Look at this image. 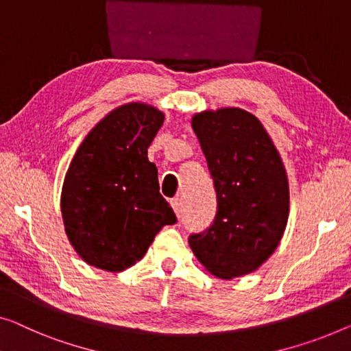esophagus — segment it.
Wrapping results in <instances>:
<instances>
[{
    "label": "esophagus",
    "mask_w": 351,
    "mask_h": 351,
    "mask_svg": "<svg viewBox=\"0 0 351 351\" xmlns=\"http://www.w3.org/2000/svg\"><path fill=\"white\" fill-rule=\"evenodd\" d=\"M170 205H171V208H173V211H175L176 216H180V213H181V206H182L181 198H180V197L171 198V200H170Z\"/></svg>",
    "instance_id": "1"
}]
</instances>
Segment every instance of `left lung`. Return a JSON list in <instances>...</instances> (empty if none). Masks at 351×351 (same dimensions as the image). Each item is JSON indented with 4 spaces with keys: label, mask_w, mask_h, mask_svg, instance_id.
I'll use <instances>...</instances> for the list:
<instances>
[{
    "label": "left lung",
    "mask_w": 351,
    "mask_h": 351,
    "mask_svg": "<svg viewBox=\"0 0 351 351\" xmlns=\"http://www.w3.org/2000/svg\"><path fill=\"white\" fill-rule=\"evenodd\" d=\"M217 193V213L191 234L197 260L219 279L254 273L284 237L290 213L289 178L257 117L238 107L205 110L192 118Z\"/></svg>",
    "instance_id": "8db88e82"
}]
</instances>
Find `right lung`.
I'll list each match as a JSON object with an SVG mask.
<instances>
[{"instance_id": "right-lung-1", "label": "right lung", "mask_w": 351, "mask_h": 351, "mask_svg": "<svg viewBox=\"0 0 351 351\" xmlns=\"http://www.w3.org/2000/svg\"><path fill=\"white\" fill-rule=\"evenodd\" d=\"M164 113L129 102L106 114L78 146L61 191L67 239L85 263L119 273L143 258L164 226L176 222L159 192L148 148Z\"/></svg>"}]
</instances>
